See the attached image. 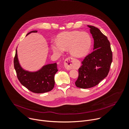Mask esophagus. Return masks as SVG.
I'll use <instances>...</instances> for the list:
<instances>
[{"mask_svg": "<svg viewBox=\"0 0 129 129\" xmlns=\"http://www.w3.org/2000/svg\"><path fill=\"white\" fill-rule=\"evenodd\" d=\"M74 61L72 58L69 57L67 58L64 62L65 67L67 70H70L72 69L74 67Z\"/></svg>", "mask_w": 129, "mask_h": 129, "instance_id": "esophagus-1", "label": "esophagus"}]
</instances>
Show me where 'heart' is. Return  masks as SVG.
Segmentation results:
<instances>
[{
    "mask_svg": "<svg viewBox=\"0 0 129 129\" xmlns=\"http://www.w3.org/2000/svg\"><path fill=\"white\" fill-rule=\"evenodd\" d=\"M91 44V38L88 33L78 31H67L59 35L58 41L53 42L51 47L54 52L59 53L69 49L72 56L81 57L89 52Z\"/></svg>",
    "mask_w": 129,
    "mask_h": 129,
    "instance_id": "obj_1",
    "label": "heart"
}]
</instances>
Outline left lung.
Returning a JSON list of instances; mask_svg holds the SVG:
<instances>
[{"label": "left lung", "instance_id": "left-lung-1", "mask_svg": "<svg viewBox=\"0 0 129 129\" xmlns=\"http://www.w3.org/2000/svg\"><path fill=\"white\" fill-rule=\"evenodd\" d=\"M94 38V51L85 57L78 69L75 84L78 88L88 89L98 84L108 75L112 61L110 42L97 28L88 25Z\"/></svg>", "mask_w": 129, "mask_h": 129}]
</instances>
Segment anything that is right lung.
Here are the masks:
<instances>
[{"instance_id":"obj_1","label":"right lung","mask_w":129,"mask_h":129,"mask_svg":"<svg viewBox=\"0 0 129 129\" xmlns=\"http://www.w3.org/2000/svg\"><path fill=\"white\" fill-rule=\"evenodd\" d=\"M37 32L36 30L31 31L27 35L32 32ZM14 64L19 81L31 92L37 94L44 93L51 91L54 88V76L58 71L56 63L46 65L36 72L26 71L19 64L16 49Z\"/></svg>"}]
</instances>
